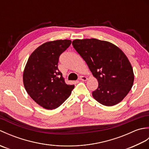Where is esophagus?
<instances>
[{
	"instance_id": "1",
	"label": "esophagus",
	"mask_w": 149,
	"mask_h": 149,
	"mask_svg": "<svg viewBox=\"0 0 149 149\" xmlns=\"http://www.w3.org/2000/svg\"><path fill=\"white\" fill-rule=\"evenodd\" d=\"M79 79L81 81H86L88 79L86 77H85V76H80L79 78Z\"/></svg>"
}]
</instances>
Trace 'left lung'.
I'll list each match as a JSON object with an SVG mask.
<instances>
[{"mask_svg": "<svg viewBox=\"0 0 149 149\" xmlns=\"http://www.w3.org/2000/svg\"><path fill=\"white\" fill-rule=\"evenodd\" d=\"M72 45L86 63L99 86L92 92L97 102L115 106L124 99L134 83V73L127 56L114 44L95 38L74 40Z\"/></svg>", "mask_w": 149, "mask_h": 149, "instance_id": "left-lung-1", "label": "left lung"}]
</instances>
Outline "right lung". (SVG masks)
Listing matches in <instances>:
<instances>
[{"mask_svg":"<svg viewBox=\"0 0 149 149\" xmlns=\"http://www.w3.org/2000/svg\"><path fill=\"white\" fill-rule=\"evenodd\" d=\"M70 40L48 42L29 56L23 74L25 89L29 96L47 109L60 106L70 95L74 85L65 83L58 69L60 55L70 45Z\"/></svg>","mask_w":149,"mask_h":149,"instance_id":"right-lung-1","label":"right lung"}]
</instances>
